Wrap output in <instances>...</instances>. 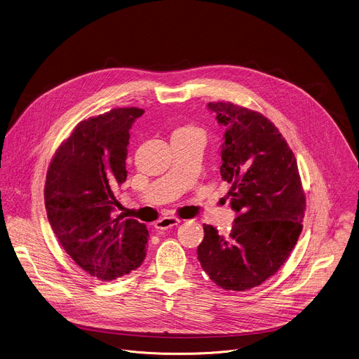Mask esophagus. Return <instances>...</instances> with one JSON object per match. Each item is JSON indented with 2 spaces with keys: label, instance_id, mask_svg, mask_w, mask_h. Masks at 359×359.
<instances>
[{
  "label": "esophagus",
  "instance_id": "1",
  "mask_svg": "<svg viewBox=\"0 0 359 359\" xmlns=\"http://www.w3.org/2000/svg\"><path fill=\"white\" fill-rule=\"evenodd\" d=\"M180 222H182V219H179V217L165 216V217H162V219L156 220V222H155V224H154V227H155V229H158V230H166V229H170V227H173V226L179 224Z\"/></svg>",
  "mask_w": 359,
  "mask_h": 359
}]
</instances>
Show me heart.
I'll use <instances>...</instances> for the list:
<instances>
[{
  "instance_id": "b5f03b06",
  "label": "heart",
  "mask_w": 359,
  "mask_h": 359,
  "mask_svg": "<svg viewBox=\"0 0 359 359\" xmlns=\"http://www.w3.org/2000/svg\"><path fill=\"white\" fill-rule=\"evenodd\" d=\"M173 135H179V136H191V137H201L204 139V132L194 125H184L177 128Z\"/></svg>"
}]
</instances>
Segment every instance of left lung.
Returning a JSON list of instances; mask_svg holds the SVG:
<instances>
[{
    "label": "left lung",
    "instance_id": "1",
    "mask_svg": "<svg viewBox=\"0 0 359 359\" xmlns=\"http://www.w3.org/2000/svg\"><path fill=\"white\" fill-rule=\"evenodd\" d=\"M220 125V175L237 212L227 237L204 224L198 261L217 286L244 291L273 276L302 230L305 194L297 159L279 129L262 114L233 102H210Z\"/></svg>",
    "mask_w": 359,
    "mask_h": 359
}]
</instances>
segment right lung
Returning <instances> with one entry per match:
<instances>
[{
  "mask_svg": "<svg viewBox=\"0 0 359 359\" xmlns=\"http://www.w3.org/2000/svg\"><path fill=\"white\" fill-rule=\"evenodd\" d=\"M143 114L114 108L79 122L47 170L44 201L54 234L84 272L104 282L129 275L145 258V224L112 215L114 193L128 177L129 130Z\"/></svg>",
  "mask_w": 359,
  "mask_h": 359,
  "instance_id": "1",
  "label": "right lung"
}]
</instances>
